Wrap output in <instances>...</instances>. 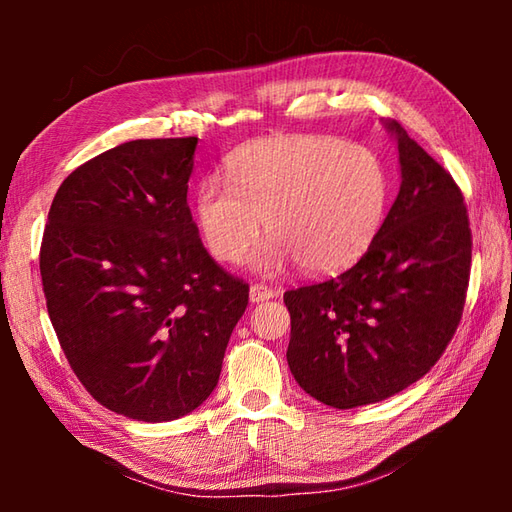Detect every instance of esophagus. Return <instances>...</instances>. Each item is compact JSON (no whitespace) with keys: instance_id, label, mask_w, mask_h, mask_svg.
Listing matches in <instances>:
<instances>
[{"instance_id":"34e87169","label":"esophagus","mask_w":512,"mask_h":512,"mask_svg":"<svg viewBox=\"0 0 512 512\" xmlns=\"http://www.w3.org/2000/svg\"><path fill=\"white\" fill-rule=\"evenodd\" d=\"M273 297H275V290L273 288H268L264 284L250 286V301H253V303H262V301H268V299H273Z\"/></svg>"}]
</instances>
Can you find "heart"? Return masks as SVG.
<instances>
[{"label": "heart", "mask_w": 512, "mask_h": 512, "mask_svg": "<svg viewBox=\"0 0 512 512\" xmlns=\"http://www.w3.org/2000/svg\"><path fill=\"white\" fill-rule=\"evenodd\" d=\"M389 171L372 147L325 134L270 136L228 158V180L206 176L193 211L206 250L242 262L266 222L273 237L253 266L275 273L299 262L310 273L354 264L383 226Z\"/></svg>", "instance_id": "heart-1"}]
</instances>
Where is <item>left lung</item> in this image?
Segmentation results:
<instances>
[{
  "instance_id": "left-lung-1",
  "label": "left lung",
  "mask_w": 512,
  "mask_h": 512,
  "mask_svg": "<svg viewBox=\"0 0 512 512\" xmlns=\"http://www.w3.org/2000/svg\"><path fill=\"white\" fill-rule=\"evenodd\" d=\"M400 191L365 255L343 273L286 290L288 365L334 409L385 400L416 383L458 330L471 277L464 195L398 121Z\"/></svg>"
}]
</instances>
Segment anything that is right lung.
Returning a JSON list of instances; mask_svg holds the SVG:
<instances>
[{
    "label": "right lung",
    "instance_id": "add662e5",
    "mask_svg": "<svg viewBox=\"0 0 512 512\" xmlns=\"http://www.w3.org/2000/svg\"><path fill=\"white\" fill-rule=\"evenodd\" d=\"M195 145L129 140L76 167L41 239L43 295L72 372L132 420L200 407L248 306V284L206 253L187 204Z\"/></svg>",
    "mask_w": 512,
    "mask_h": 512
}]
</instances>
